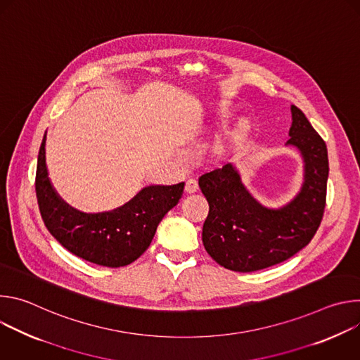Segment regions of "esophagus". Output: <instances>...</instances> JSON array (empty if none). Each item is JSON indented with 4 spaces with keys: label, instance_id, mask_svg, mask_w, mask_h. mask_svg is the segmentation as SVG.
<instances>
[{
    "label": "esophagus",
    "instance_id": "1",
    "mask_svg": "<svg viewBox=\"0 0 360 360\" xmlns=\"http://www.w3.org/2000/svg\"><path fill=\"white\" fill-rule=\"evenodd\" d=\"M198 189H199V186H198V182L195 179L186 181V185H185L186 193H195V192H198Z\"/></svg>",
    "mask_w": 360,
    "mask_h": 360
}]
</instances>
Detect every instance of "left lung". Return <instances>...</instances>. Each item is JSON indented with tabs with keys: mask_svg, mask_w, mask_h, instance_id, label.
I'll list each match as a JSON object with an SVG mask.
<instances>
[{
	"mask_svg": "<svg viewBox=\"0 0 360 360\" xmlns=\"http://www.w3.org/2000/svg\"><path fill=\"white\" fill-rule=\"evenodd\" d=\"M288 143L304 160V182L283 208H265L240 182L232 164L205 174L199 188L210 203L202 242L211 258L235 272L261 271L297 253L315 236L326 207L328 149L304 114L292 105Z\"/></svg>",
	"mask_w": 360,
	"mask_h": 360,
	"instance_id": "1",
	"label": "left lung"
}]
</instances>
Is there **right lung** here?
Masks as SVG:
<instances>
[{"instance_id":"right-lung-1","label":"right lung","mask_w":360,"mask_h":360,"mask_svg":"<svg viewBox=\"0 0 360 360\" xmlns=\"http://www.w3.org/2000/svg\"><path fill=\"white\" fill-rule=\"evenodd\" d=\"M184 182L148 186L124 207L105 214H81L64 203L51 186L42 138L35 192L42 221L67 250L91 264L120 268L132 264L148 249L155 231L184 193Z\"/></svg>"}]
</instances>
